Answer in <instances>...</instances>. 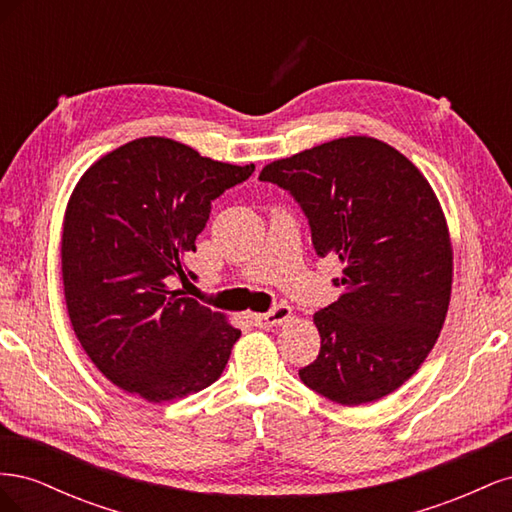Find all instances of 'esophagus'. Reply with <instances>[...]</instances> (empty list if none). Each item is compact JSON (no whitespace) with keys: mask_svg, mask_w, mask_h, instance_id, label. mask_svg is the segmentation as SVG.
Masks as SVG:
<instances>
[{"mask_svg":"<svg viewBox=\"0 0 512 512\" xmlns=\"http://www.w3.org/2000/svg\"><path fill=\"white\" fill-rule=\"evenodd\" d=\"M290 314H292V309H290L288 305H284V303H277L275 307H271V309H269L267 314H254V316H252V320H254L256 327H260V329H269V327H277V324L286 322V320L290 318Z\"/></svg>","mask_w":512,"mask_h":512,"instance_id":"esophagus-1","label":"esophagus"}]
</instances>
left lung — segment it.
<instances>
[{
	"label": "left lung",
	"mask_w": 512,
	"mask_h": 512,
	"mask_svg": "<svg viewBox=\"0 0 512 512\" xmlns=\"http://www.w3.org/2000/svg\"><path fill=\"white\" fill-rule=\"evenodd\" d=\"M305 213L320 258L344 262V294L318 309L320 352L305 386L342 406L399 389L436 344L451 301L453 250L418 168L376 138L348 136L262 168Z\"/></svg>",
	"instance_id": "left-lung-1"
}]
</instances>
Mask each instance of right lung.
<instances>
[{
    "instance_id": "obj_1",
    "label": "right lung",
    "mask_w": 512,
    "mask_h": 512,
    "mask_svg": "<svg viewBox=\"0 0 512 512\" xmlns=\"http://www.w3.org/2000/svg\"><path fill=\"white\" fill-rule=\"evenodd\" d=\"M254 168L147 136L106 153L76 185L61 237L68 316L119 389L162 404L222 376L241 331L168 282L196 280L185 258L211 203Z\"/></svg>"
}]
</instances>
